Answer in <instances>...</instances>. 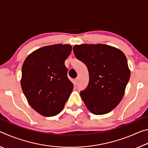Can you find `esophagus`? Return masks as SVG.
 <instances>
[{
	"mask_svg": "<svg viewBox=\"0 0 148 148\" xmlns=\"http://www.w3.org/2000/svg\"><path fill=\"white\" fill-rule=\"evenodd\" d=\"M77 80H78V78H77H77H76V79H74V84H75V85L77 84Z\"/></svg>",
	"mask_w": 148,
	"mask_h": 148,
	"instance_id": "esophagus-1",
	"label": "esophagus"
}]
</instances>
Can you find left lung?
Instances as JSON below:
<instances>
[{
    "label": "left lung",
    "mask_w": 148,
    "mask_h": 148,
    "mask_svg": "<svg viewBox=\"0 0 148 148\" xmlns=\"http://www.w3.org/2000/svg\"><path fill=\"white\" fill-rule=\"evenodd\" d=\"M73 51L88 69L89 84L80 92L87 109L95 115L109 113L121 101L130 78L125 54L102 44L76 45Z\"/></svg>",
    "instance_id": "1"
}]
</instances>
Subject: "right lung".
Segmentation results:
<instances>
[{
  "label": "right lung",
  "instance_id": "right-lung-1",
  "mask_svg": "<svg viewBox=\"0 0 148 148\" xmlns=\"http://www.w3.org/2000/svg\"><path fill=\"white\" fill-rule=\"evenodd\" d=\"M72 46L55 44L42 47L27 57L22 66L21 86L29 104L44 116L61 112L73 89L64 61Z\"/></svg>",
  "mask_w": 148,
  "mask_h": 148
}]
</instances>
